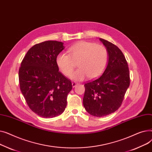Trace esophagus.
I'll return each instance as SVG.
<instances>
[{
    "label": "esophagus",
    "mask_w": 152,
    "mask_h": 152,
    "mask_svg": "<svg viewBox=\"0 0 152 152\" xmlns=\"http://www.w3.org/2000/svg\"><path fill=\"white\" fill-rule=\"evenodd\" d=\"M77 84H78V83H76V82H73V83H72V86H73V87H76Z\"/></svg>",
    "instance_id": "34e87169"
}]
</instances>
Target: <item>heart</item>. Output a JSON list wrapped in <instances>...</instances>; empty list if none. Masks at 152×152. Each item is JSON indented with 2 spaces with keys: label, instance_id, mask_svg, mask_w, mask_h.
I'll return each mask as SVG.
<instances>
[{
  "label": "heart",
  "instance_id": "heart-1",
  "mask_svg": "<svg viewBox=\"0 0 152 152\" xmlns=\"http://www.w3.org/2000/svg\"><path fill=\"white\" fill-rule=\"evenodd\" d=\"M68 55L60 53L56 58L57 66L66 76H70L78 62L79 68L71 75L75 80H82L86 76L92 79L102 74L107 65L108 55L106 48L102 45L80 41L72 45Z\"/></svg>",
  "mask_w": 152,
  "mask_h": 152
}]
</instances>
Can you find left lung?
<instances>
[{
    "label": "left lung",
    "mask_w": 152,
    "mask_h": 152,
    "mask_svg": "<svg viewBox=\"0 0 152 152\" xmlns=\"http://www.w3.org/2000/svg\"><path fill=\"white\" fill-rule=\"evenodd\" d=\"M99 39L107 50L108 65L102 75L84 84L83 105L90 115L103 117L120 107L130 84V77L121 50L107 40Z\"/></svg>",
    "instance_id": "1"
}]
</instances>
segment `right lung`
<instances>
[{
    "instance_id": "1",
    "label": "right lung",
    "mask_w": 152,
    "mask_h": 152,
    "mask_svg": "<svg viewBox=\"0 0 152 152\" xmlns=\"http://www.w3.org/2000/svg\"><path fill=\"white\" fill-rule=\"evenodd\" d=\"M64 48L63 42L56 41L37 44L28 51L21 63L20 90L29 108L42 118L61 115L72 89L71 81L58 71L56 63Z\"/></svg>"
}]
</instances>
